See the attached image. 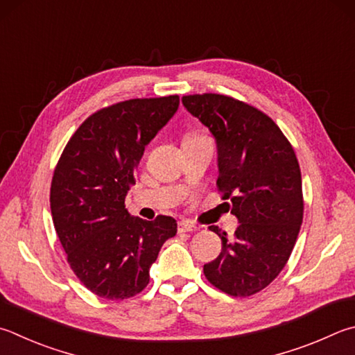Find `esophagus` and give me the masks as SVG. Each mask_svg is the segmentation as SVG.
Segmentation results:
<instances>
[{
  "mask_svg": "<svg viewBox=\"0 0 355 355\" xmlns=\"http://www.w3.org/2000/svg\"><path fill=\"white\" fill-rule=\"evenodd\" d=\"M197 227L194 223L191 222H178V233H192V231H196Z\"/></svg>",
  "mask_w": 355,
  "mask_h": 355,
  "instance_id": "esophagus-1",
  "label": "esophagus"
}]
</instances>
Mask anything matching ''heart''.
I'll list each match as a JSON object with an SVG mask.
<instances>
[{
    "instance_id": "obj_1",
    "label": "heart",
    "mask_w": 355,
    "mask_h": 355,
    "mask_svg": "<svg viewBox=\"0 0 355 355\" xmlns=\"http://www.w3.org/2000/svg\"><path fill=\"white\" fill-rule=\"evenodd\" d=\"M198 138H205L203 135H198V133H189L188 137H186V139H198Z\"/></svg>"
}]
</instances>
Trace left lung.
<instances>
[{
  "mask_svg": "<svg viewBox=\"0 0 355 355\" xmlns=\"http://www.w3.org/2000/svg\"><path fill=\"white\" fill-rule=\"evenodd\" d=\"M182 102L214 135L217 189L239 220L233 239L209 227L222 251L203 273L223 293L247 298L266 288L292 254L304 214L298 159L275 121L247 102L216 93Z\"/></svg>",
  "mask_w": 355,
  "mask_h": 355,
  "instance_id": "obj_1",
  "label": "left lung"
}]
</instances>
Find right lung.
I'll list each match as a JSON object with an SVG mask.
<instances>
[{
	"label": "right lung",
	"instance_id": "1",
	"mask_svg": "<svg viewBox=\"0 0 355 355\" xmlns=\"http://www.w3.org/2000/svg\"><path fill=\"white\" fill-rule=\"evenodd\" d=\"M177 94L122 101L101 108L69 138L51 182V214L71 270L101 298L118 301L149 284L175 218L132 217L127 191L146 146L177 112Z\"/></svg>",
	"mask_w": 355,
	"mask_h": 355
}]
</instances>
